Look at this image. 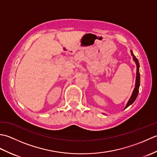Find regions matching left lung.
<instances>
[{"mask_svg":"<svg viewBox=\"0 0 157 157\" xmlns=\"http://www.w3.org/2000/svg\"><path fill=\"white\" fill-rule=\"evenodd\" d=\"M131 54L133 56V59H134V61L136 62V67H137V72H136V86H135V88L134 90V92L132 93V95L131 96V98L129 100V101L127 104L125 108L128 107L129 105H131L133 102L135 101V100L137 98V96L139 92V87H140V71H139V67H140V65H139V62L138 59L136 57L135 55H134V53L131 51Z\"/></svg>","mask_w":157,"mask_h":157,"instance_id":"left-lung-1","label":"left lung"}]
</instances>
